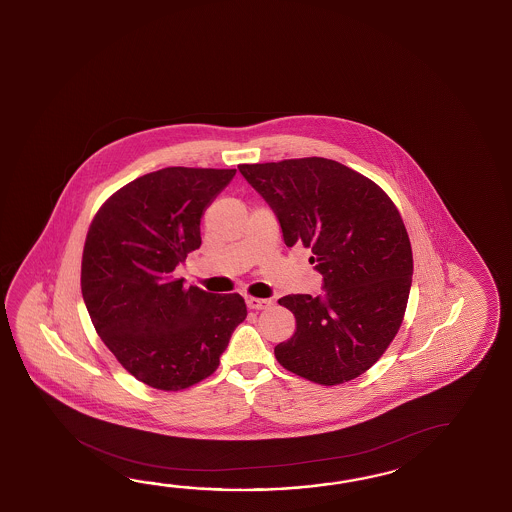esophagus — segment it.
<instances>
[{"label": "esophagus", "instance_id": "obj_1", "mask_svg": "<svg viewBox=\"0 0 512 512\" xmlns=\"http://www.w3.org/2000/svg\"><path fill=\"white\" fill-rule=\"evenodd\" d=\"M247 301V307L249 309H254V311H261V309H267L269 305H271V301L269 300H261V298H252V296H247L245 298Z\"/></svg>", "mask_w": 512, "mask_h": 512}]
</instances>
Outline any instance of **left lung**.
I'll list each match as a JSON object with an SVG mask.
<instances>
[{
  "label": "left lung",
  "mask_w": 512,
  "mask_h": 512,
  "mask_svg": "<svg viewBox=\"0 0 512 512\" xmlns=\"http://www.w3.org/2000/svg\"><path fill=\"white\" fill-rule=\"evenodd\" d=\"M269 203L287 247L311 249L321 296L278 300L296 318L274 347L287 371L338 385L369 371L400 329L412 283V249L400 212L374 181L327 158L238 165Z\"/></svg>",
  "instance_id": "1"
}]
</instances>
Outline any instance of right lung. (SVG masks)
<instances>
[{
  "instance_id": "add662e5",
  "label": "right lung",
  "mask_w": 512,
  "mask_h": 512,
  "mask_svg": "<svg viewBox=\"0 0 512 512\" xmlns=\"http://www.w3.org/2000/svg\"><path fill=\"white\" fill-rule=\"evenodd\" d=\"M236 169L167 167L114 192L92 220L81 294L103 343L136 380L181 391L209 378L247 318L240 294L183 287L174 269L200 249L205 209Z\"/></svg>"
}]
</instances>
